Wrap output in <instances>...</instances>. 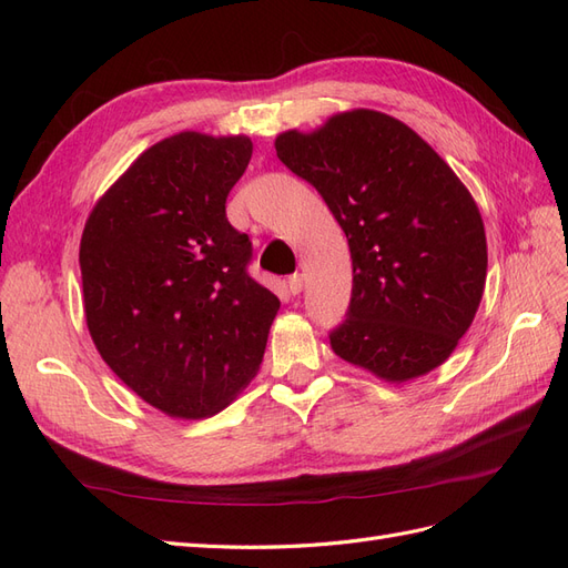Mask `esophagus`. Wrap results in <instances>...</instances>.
<instances>
[{"mask_svg":"<svg viewBox=\"0 0 568 568\" xmlns=\"http://www.w3.org/2000/svg\"><path fill=\"white\" fill-rule=\"evenodd\" d=\"M288 291H291V294H301V291H303V274H291V277H288Z\"/></svg>","mask_w":568,"mask_h":568,"instance_id":"34e87169","label":"esophagus"}]
</instances>
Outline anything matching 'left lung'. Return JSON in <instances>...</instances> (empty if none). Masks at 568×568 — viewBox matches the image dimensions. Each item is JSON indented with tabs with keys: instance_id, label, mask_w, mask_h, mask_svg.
Wrapping results in <instances>:
<instances>
[{
	"instance_id": "obj_1",
	"label": "left lung",
	"mask_w": 568,
	"mask_h": 568,
	"mask_svg": "<svg viewBox=\"0 0 568 568\" xmlns=\"http://www.w3.org/2000/svg\"><path fill=\"white\" fill-rule=\"evenodd\" d=\"M274 149L348 239L353 294L329 334L334 353L393 384L443 365L486 286V230L469 189L415 130L369 109L282 132Z\"/></svg>"
}]
</instances>
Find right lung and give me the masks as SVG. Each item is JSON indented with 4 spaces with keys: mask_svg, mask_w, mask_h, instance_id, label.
<instances>
[{
    "mask_svg": "<svg viewBox=\"0 0 568 568\" xmlns=\"http://www.w3.org/2000/svg\"><path fill=\"white\" fill-rule=\"evenodd\" d=\"M248 136L180 132L97 201L80 242L84 320L99 355L178 419L225 409L263 363L280 298L246 272L248 234L225 213Z\"/></svg>",
    "mask_w": 568,
    "mask_h": 568,
    "instance_id": "obj_1",
    "label": "right lung"
}]
</instances>
